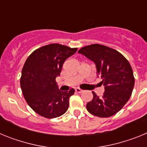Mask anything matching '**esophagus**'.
<instances>
[{
  "label": "esophagus",
  "mask_w": 147,
  "mask_h": 147,
  "mask_svg": "<svg viewBox=\"0 0 147 147\" xmlns=\"http://www.w3.org/2000/svg\"><path fill=\"white\" fill-rule=\"evenodd\" d=\"M75 90H76V93H82V92H83L82 90L80 89V88H76V89H75Z\"/></svg>",
  "instance_id": "obj_1"
}]
</instances>
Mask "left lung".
I'll return each instance as SVG.
<instances>
[{"label": "left lung", "instance_id": "8db88e82", "mask_svg": "<svg viewBox=\"0 0 147 147\" xmlns=\"http://www.w3.org/2000/svg\"><path fill=\"white\" fill-rule=\"evenodd\" d=\"M78 52L94 62L97 76L105 86L102 97L92 92L93 98L87 104V110L101 118L115 115L128 102L134 88L135 78L129 62L116 50L99 44L85 46Z\"/></svg>", "mask_w": 147, "mask_h": 147}]
</instances>
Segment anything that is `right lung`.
Returning <instances> with one entry per match:
<instances>
[{
  "label": "right lung",
  "mask_w": 147,
  "mask_h": 147,
  "mask_svg": "<svg viewBox=\"0 0 147 147\" xmlns=\"http://www.w3.org/2000/svg\"><path fill=\"white\" fill-rule=\"evenodd\" d=\"M77 49L60 44H49L35 50L23 65L20 87L30 107L47 119L59 117L67 110L74 88L61 91L56 78L60 75L62 65Z\"/></svg>",
  "instance_id": "1"
}]
</instances>
